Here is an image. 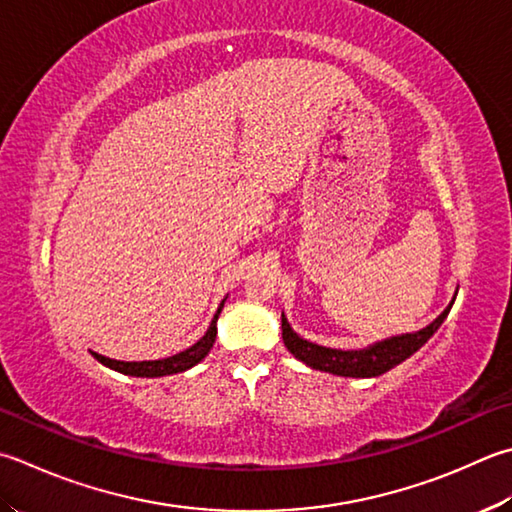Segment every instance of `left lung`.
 <instances>
[{"label": "left lung", "instance_id": "left-lung-1", "mask_svg": "<svg viewBox=\"0 0 512 512\" xmlns=\"http://www.w3.org/2000/svg\"><path fill=\"white\" fill-rule=\"evenodd\" d=\"M452 303H455V298H452L446 310H443L428 327H423V330L414 334L392 336V339L374 343L370 347H365V350H330V347L305 341L289 327L285 314L281 318L283 341L287 345V350L292 352L296 359H301L314 370L332 372L339 376H379L417 352L419 347L439 330V325L446 321Z\"/></svg>", "mask_w": 512, "mask_h": 512}]
</instances>
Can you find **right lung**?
<instances>
[{
  "mask_svg": "<svg viewBox=\"0 0 512 512\" xmlns=\"http://www.w3.org/2000/svg\"><path fill=\"white\" fill-rule=\"evenodd\" d=\"M225 301L220 303L218 312L214 316V321H211L207 334L202 336L198 343H194L191 347H187L185 352L180 354H173L167 356V359H160V361H138V363H124V361H113V359H106L102 354H95L93 356L98 359L102 365H109V368L118 370L122 374H131V376H165V374H178V372H185L189 368H194L196 363H200L205 356L209 354L211 347H214L216 341V321H218V314L223 310Z\"/></svg>",
  "mask_w": 512,
  "mask_h": 512,
  "instance_id": "1",
  "label": "right lung"
}]
</instances>
